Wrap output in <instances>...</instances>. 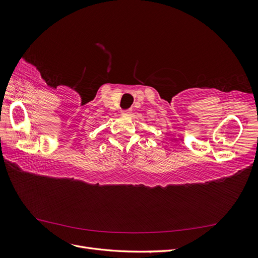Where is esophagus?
<instances>
[{"mask_svg": "<svg viewBox=\"0 0 258 258\" xmlns=\"http://www.w3.org/2000/svg\"><path fill=\"white\" fill-rule=\"evenodd\" d=\"M123 116H129L130 115V111L128 110V111H123L122 113H121Z\"/></svg>", "mask_w": 258, "mask_h": 258, "instance_id": "obj_1", "label": "esophagus"}]
</instances>
